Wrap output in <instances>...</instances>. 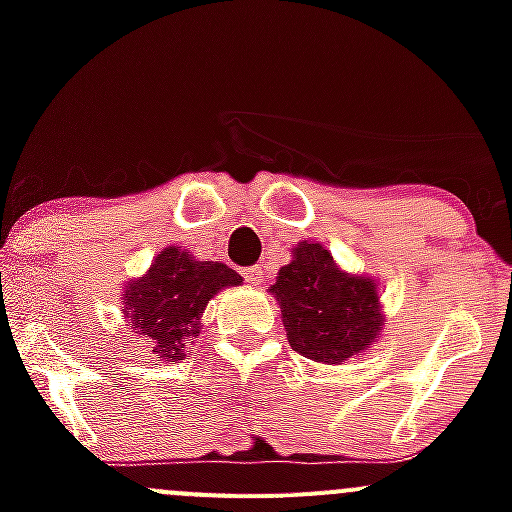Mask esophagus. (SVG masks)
<instances>
[{"instance_id": "1", "label": "esophagus", "mask_w": 512, "mask_h": 512, "mask_svg": "<svg viewBox=\"0 0 512 512\" xmlns=\"http://www.w3.org/2000/svg\"><path fill=\"white\" fill-rule=\"evenodd\" d=\"M242 277H245L250 285H260L262 282V267L260 265H252V267H242Z\"/></svg>"}]
</instances>
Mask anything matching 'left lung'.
Listing matches in <instances>:
<instances>
[{
	"label": "left lung",
	"instance_id": "1",
	"mask_svg": "<svg viewBox=\"0 0 512 512\" xmlns=\"http://www.w3.org/2000/svg\"><path fill=\"white\" fill-rule=\"evenodd\" d=\"M272 285L287 339L307 359L339 364L369 347L381 329L376 282L347 275L319 242L294 247Z\"/></svg>",
	"mask_w": 512,
	"mask_h": 512
}]
</instances>
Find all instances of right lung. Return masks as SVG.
Listing matches in <instances>:
<instances>
[{
	"label": "right lung",
	"instance_id": "obj_1",
	"mask_svg": "<svg viewBox=\"0 0 512 512\" xmlns=\"http://www.w3.org/2000/svg\"><path fill=\"white\" fill-rule=\"evenodd\" d=\"M242 277L223 262H198L165 247L146 277L126 287V317L131 329L153 344L158 359H183L190 339L198 337L205 304L223 287L240 285Z\"/></svg>",
	"mask_w": 512,
	"mask_h": 512
}]
</instances>
